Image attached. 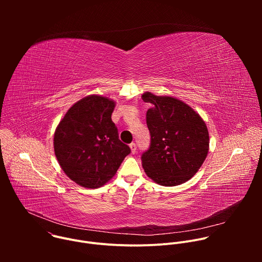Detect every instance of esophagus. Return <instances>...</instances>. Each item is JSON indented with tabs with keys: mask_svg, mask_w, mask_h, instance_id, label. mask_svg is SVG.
<instances>
[{
	"mask_svg": "<svg viewBox=\"0 0 262 262\" xmlns=\"http://www.w3.org/2000/svg\"><path fill=\"white\" fill-rule=\"evenodd\" d=\"M129 147H130L132 154L135 155V154L137 152V145H136V143H130V144H129Z\"/></svg>",
	"mask_w": 262,
	"mask_h": 262,
	"instance_id": "esophagus-1",
	"label": "esophagus"
}]
</instances>
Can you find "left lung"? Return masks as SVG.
I'll list each match as a JSON object with an SVG mask.
<instances>
[{"mask_svg": "<svg viewBox=\"0 0 262 262\" xmlns=\"http://www.w3.org/2000/svg\"><path fill=\"white\" fill-rule=\"evenodd\" d=\"M142 99L151 103L146 114L150 146L141 157L146 174L165 186L188 181L208 152L205 122L191 106L177 98L146 92Z\"/></svg>", "mask_w": 262, "mask_h": 262, "instance_id": "1", "label": "left lung"}]
</instances>
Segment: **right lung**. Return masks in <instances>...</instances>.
Returning <instances> with one entry per match:
<instances>
[{
	"instance_id": "obj_1",
	"label": "right lung",
	"mask_w": 262,
	"mask_h": 262,
	"mask_svg": "<svg viewBox=\"0 0 262 262\" xmlns=\"http://www.w3.org/2000/svg\"><path fill=\"white\" fill-rule=\"evenodd\" d=\"M114 107L106 97H84L67 111L55 132V155L62 170L85 188L103 185L130 154L112 121Z\"/></svg>"
}]
</instances>
